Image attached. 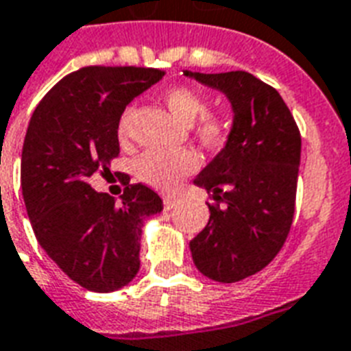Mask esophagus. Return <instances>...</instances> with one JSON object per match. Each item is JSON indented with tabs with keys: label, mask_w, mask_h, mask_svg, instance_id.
<instances>
[{
	"label": "esophagus",
	"mask_w": 351,
	"mask_h": 351,
	"mask_svg": "<svg viewBox=\"0 0 351 351\" xmlns=\"http://www.w3.org/2000/svg\"><path fill=\"white\" fill-rule=\"evenodd\" d=\"M176 205H178V197H170V195H168V197H165V208H167V210L173 208Z\"/></svg>",
	"instance_id": "1"
}]
</instances>
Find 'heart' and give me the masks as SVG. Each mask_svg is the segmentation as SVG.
<instances>
[{"instance_id":"obj_1","label":"heart","mask_w":351,"mask_h":351,"mask_svg":"<svg viewBox=\"0 0 351 351\" xmlns=\"http://www.w3.org/2000/svg\"><path fill=\"white\" fill-rule=\"evenodd\" d=\"M162 99L168 110L184 124L194 122V133L197 141L206 148H216L223 145L230 133L229 117L206 110V99L199 91L189 86H176L165 91ZM133 108H126L119 119V135L128 137L132 126ZM197 167V157L190 150H150L137 161V173L146 184L154 189L170 190L176 184L194 172Z\"/></svg>"}]
</instances>
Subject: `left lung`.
Instances as JSON below:
<instances>
[{
    "instance_id": "obj_1",
    "label": "left lung",
    "mask_w": 351,
    "mask_h": 351,
    "mask_svg": "<svg viewBox=\"0 0 351 351\" xmlns=\"http://www.w3.org/2000/svg\"><path fill=\"white\" fill-rule=\"evenodd\" d=\"M232 106V128L194 183L213 194L208 223L190 252L208 278L232 284L256 274L284 245L295 214L300 132L274 88L247 71L192 73Z\"/></svg>"
}]
</instances>
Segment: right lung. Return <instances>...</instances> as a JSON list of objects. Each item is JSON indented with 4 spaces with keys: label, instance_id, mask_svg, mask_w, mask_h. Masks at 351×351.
Returning a JSON list of instances; mask_svg holds the SVG:
<instances>
[{
    "label": "right lung",
    "instance_id": "add662e5",
    "mask_svg": "<svg viewBox=\"0 0 351 351\" xmlns=\"http://www.w3.org/2000/svg\"><path fill=\"white\" fill-rule=\"evenodd\" d=\"M165 77L152 67L89 65L42 99L21 152V190L38 243L78 286L110 293L138 273L141 234L162 199L128 181L121 203L88 183L119 156V119Z\"/></svg>",
    "mask_w": 351,
    "mask_h": 351
}]
</instances>
